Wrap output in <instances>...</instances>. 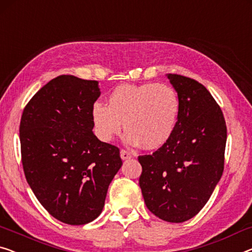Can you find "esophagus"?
Instances as JSON below:
<instances>
[{"mask_svg": "<svg viewBox=\"0 0 252 252\" xmlns=\"http://www.w3.org/2000/svg\"><path fill=\"white\" fill-rule=\"evenodd\" d=\"M120 156H121V158L123 160L130 159L131 157H132V156H131V154L129 152H126V150H125V149H121V152H120Z\"/></svg>", "mask_w": 252, "mask_h": 252, "instance_id": "1", "label": "esophagus"}]
</instances>
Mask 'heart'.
<instances>
[{
  "mask_svg": "<svg viewBox=\"0 0 252 252\" xmlns=\"http://www.w3.org/2000/svg\"><path fill=\"white\" fill-rule=\"evenodd\" d=\"M180 116V99L175 90L164 84L121 85L110 94L107 106L93 105L92 119L100 140L111 141L126 131L130 146L158 149L173 136Z\"/></svg>",
  "mask_w": 252,
  "mask_h": 252,
  "instance_id": "obj_1",
  "label": "heart"
}]
</instances>
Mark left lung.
<instances>
[{"instance_id": "left-lung-1", "label": "left lung", "mask_w": 252, "mask_h": 252, "mask_svg": "<svg viewBox=\"0 0 252 252\" xmlns=\"http://www.w3.org/2000/svg\"><path fill=\"white\" fill-rule=\"evenodd\" d=\"M178 93L180 116L173 136L152 155L139 156L146 206L170 223L200 212L224 170L226 125L205 86L180 74H166Z\"/></svg>"}]
</instances>
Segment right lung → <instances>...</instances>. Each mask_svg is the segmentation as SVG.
<instances>
[{"label": "right lung", "mask_w": 252, "mask_h": 252, "mask_svg": "<svg viewBox=\"0 0 252 252\" xmlns=\"http://www.w3.org/2000/svg\"><path fill=\"white\" fill-rule=\"evenodd\" d=\"M98 81L59 76L26 105L20 121L21 160L28 185L52 216L84 225L102 213L122 166L120 150L93 132Z\"/></svg>", "instance_id": "obj_1"}]
</instances>
